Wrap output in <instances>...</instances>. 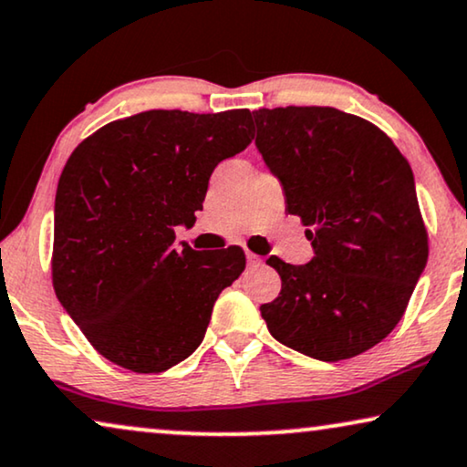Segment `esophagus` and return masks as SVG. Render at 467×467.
Wrapping results in <instances>:
<instances>
[{
	"label": "esophagus",
	"mask_w": 467,
	"mask_h": 467,
	"mask_svg": "<svg viewBox=\"0 0 467 467\" xmlns=\"http://www.w3.org/2000/svg\"><path fill=\"white\" fill-rule=\"evenodd\" d=\"M246 261H248V265H251V267L264 264V259H261L259 254H254V253H246Z\"/></svg>",
	"instance_id": "esophagus-1"
}]
</instances>
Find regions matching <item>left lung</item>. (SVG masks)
I'll return each mask as SVG.
<instances>
[{"mask_svg":"<svg viewBox=\"0 0 467 467\" xmlns=\"http://www.w3.org/2000/svg\"><path fill=\"white\" fill-rule=\"evenodd\" d=\"M254 146L312 242L304 265L270 257L283 289L261 317L280 344L318 361L391 334L427 265L412 170L387 133L321 106L253 112Z\"/></svg>","mask_w":467,"mask_h":467,"instance_id":"8db88e82","label":"left lung"}]
</instances>
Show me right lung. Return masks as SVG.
Returning a JSON list of instances; mask_svg holds the SVG:
<instances>
[{"instance_id":"right-lung-1","label":"right lung","mask_w":467,"mask_h":467,"mask_svg":"<svg viewBox=\"0 0 467 467\" xmlns=\"http://www.w3.org/2000/svg\"><path fill=\"white\" fill-rule=\"evenodd\" d=\"M251 144V112L149 110L78 144L55 197L53 286L99 355L165 372L200 347L219 293L244 272L223 253L176 242L223 159Z\"/></svg>"}]
</instances>
